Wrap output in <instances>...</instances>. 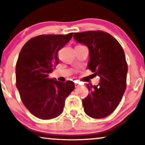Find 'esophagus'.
<instances>
[{"instance_id":"obj_1","label":"esophagus","mask_w":145,"mask_h":145,"mask_svg":"<svg viewBox=\"0 0 145 145\" xmlns=\"http://www.w3.org/2000/svg\"><path fill=\"white\" fill-rule=\"evenodd\" d=\"M74 86H75V88H78V87L80 86L79 83L78 82H75V83H74Z\"/></svg>"}]
</instances>
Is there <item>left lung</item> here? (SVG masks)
<instances>
[{"label": "left lung", "instance_id": "obj_1", "mask_svg": "<svg viewBox=\"0 0 145 145\" xmlns=\"http://www.w3.org/2000/svg\"><path fill=\"white\" fill-rule=\"evenodd\" d=\"M74 38L88 47V69L100 78L97 86L86 85L89 93L82 100L84 111L92 118H105L116 109L126 89L124 51L113 36L101 30L76 32Z\"/></svg>", "mask_w": 145, "mask_h": 145}]
</instances>
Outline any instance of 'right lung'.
<instances>
[{
  "instance_id": "obj_1",
  "label": "right lung",
  "mask_w": 145,
  "mask_h": 145,
  "mask_svg": "<svg viewBox=\"0 0 145 145\" xmlns=\"http://www.w3.org/2000/svg\"><path fill=\"white\" fill-rule=\"evenodd\" d=\"M68 35H41L30 39L20 51L15 66L16 87L24 105L34 116L51 120L61 115L74 83L50 79L58 64V52L70 41Z\"/></svg>"
}]
</instances>
